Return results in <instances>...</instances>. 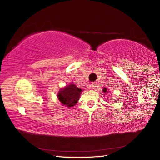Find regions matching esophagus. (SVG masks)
<instances>
[{
  "label": "esophagus",
  "mask_w": 160,
  "mask_h": 160,
  "mask_svg": "<svg viewBox=\"0 0 160 160\" xmlns=\"http://www.w3.org/2000/svg\"><path fill=\"white\" fill-rule=\"evenodd\" d=\"M96 85H97V84H96V82H92L90 85V88H92V89H94L96 88Z\"/></svg>",
  "instance_id": "esophagus-1"
}]
</instances>
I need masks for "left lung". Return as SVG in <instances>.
I'll return each mask as SVG.
<instances>
[{
	"label": "left lung",
	"instance_id": "8db88e82",
	"mask_svg": "<svg viewBox=\"0 0 160 160\" xmlns=\"http://www.w3.org/2000/svg\"><path fill=\"white\" fill-rule=\"evenodd\" d=\"M102 90H103V92H104L105 94H107L108 92H109V90H107V88H103Z\"/></svg>",
	"mask_w": 160,
	"mask_h": 160
}]
</instances>
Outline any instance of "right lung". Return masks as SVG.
Instances as JSON below:
<instances>
[{"instance_id": "obj_1", "label": "right lung", "mask_w": 160, "mask_h": 160, "mask_svg": "<svg viewBox=\"0 0 160 160\" xmlns=\"http://www.w3.org/2000/svg\"><path fill=\"white\" fill-rule=\"evenodd\" d=\"M82 91V89L78 88L73 82H70L59 90L57 97L63 106L70 108L77 104Z\"/></svg>"}]
</instances>
